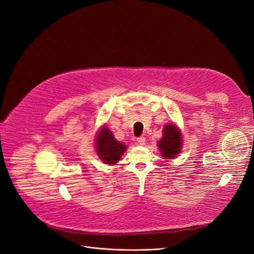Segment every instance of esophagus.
<instances>
[{
  "mask_svg": "<svg viewBox=\"0 0 254 254\" xmlns=\"http://www.w3.org/2000/svg\"><path fill=\"white\" fill-rule=\"evenodd\" d=\"M145 144V138L144 137H139L137 139V145H144Z\"/></svg>",
  "mask_w": 254,
  "mask_h": 254,
  "instance_id": "obj_1",
  "label": "esophagus"
}]
</instances>
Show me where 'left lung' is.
Returning <instances> with one entry per match:
<instances>
[{"label": "left lung", "instance_id": "8db88e82", "mask_svg": "<svg viewBox=\"0 0 254 254\" xmlns=\"http://www.w3.org/2000/svg\"><path fill=\"white\" fill-rule=\"evenodd\" d=\"M161 156L165 159H173L183 149V134L179 127L173 124H167L162 129V137L157 143Z\"/></svg>", "mask_w": 254, "mask_h": 254}]
</instances>
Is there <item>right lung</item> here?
I'll use <instances>...</instances> for the list:
<instances>
[{
  "mask_svg": "<svg viewBox=\"0 0 254 254\" xmlns=\"http://www.w3.org/2000/svg\"><path fill=\"white\" fill-rule=\"evenodd\" d=\"M127 146L116 140L110 128L102 126L98 130L95 141V150L103 163L114 166L120 160L121 156L126 153Z\"/></svg>",
  "mask_w": 254,
  "mask_h": 254,
  "instance_id": "right-lung-1",
  "label": "right lung"
}]
</instances>
